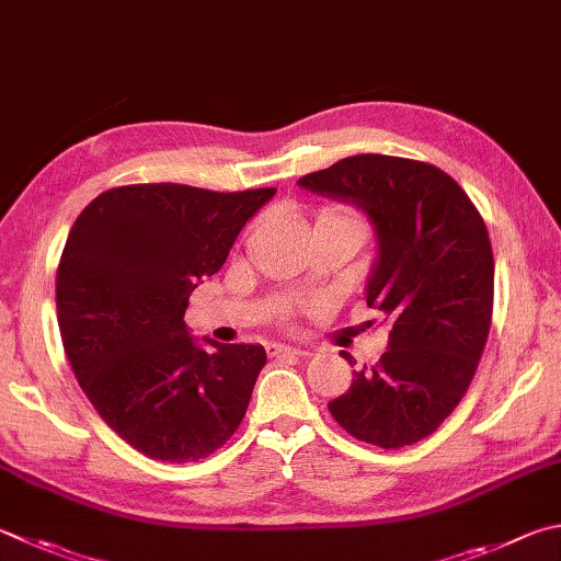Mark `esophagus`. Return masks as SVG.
Segmentation results:
<instances>
[{
	"label": "esophagus",
	"mask_w": 561,
	"mask_h": 561,
	"mask_svg": "<svg viewBox=\"0 0 561 561\" xmlns=\"http://www.w3.org/2000/svg\"><path fill=\"white\" fill-rule=\"evenodd\" d=\"M270 353L277 355V358H307V355H309V351L294 348V345H279V343H274Z\"/></svg>",
	"instance_id": "34e87169"
}]
</instances>
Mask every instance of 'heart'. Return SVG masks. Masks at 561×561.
I'll list each match as a JSON object with an SVG mask.
<instances>
[{
	"label": "heart",
	"mask_w": 561,
	"mask_h": 561,
	"mask_svg": "<svg viewBox=\"0 0 561 561\" xmlns=\"http://www.w3.org/2000/svg\"><path fill=\"white\" fill-rule=\"evenodd\" d=\"M316 222H351V226H358L365 232V222L355 216V213L343 210V208H323Z\"/></svg>",
	"instance_id": "obj_1"
}]
</instances>
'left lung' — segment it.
<instances>
[{
	"label": "left lung",
	"instance_id": "obj_1",
	"mask_svg": "<svg viewBox=\"0 0 561 561\" xmlns=\"http://www.w3.org/2000/svg\"><path fill=\"white\" fill-rule=\"evenodd\" d=\"M299 183L358 203L378 230L365 299L390 329L387 351L329 402L333 420L380 449L422 442L461 402L491 331L495 267L481 213L446 171L404 157H348Z\"/></svg>",
	"mask_w": 561,
	"mask_h": 561
}]
</instances>
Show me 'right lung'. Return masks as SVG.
Wrapping results in <instances>:
<instances>
[{
  "label": "right lung",
  "instance_id": "obj_1",
  "mask_svg": "<svg viewBox=\"0 0 561 561\" xmlns=\"http://www.w3.org/2000/svg\"><path fill=\"white\" fill-rule=\"evenodd\" d=\"M274 193L131 183L100 193L68 232L56 311L70 368L110 430L154 461L210 456L248 412L267 353L203 351L183 313Z\"/></svg>",
  "mask_w": 561,
  "mask_h": 561
}]
</instances>
